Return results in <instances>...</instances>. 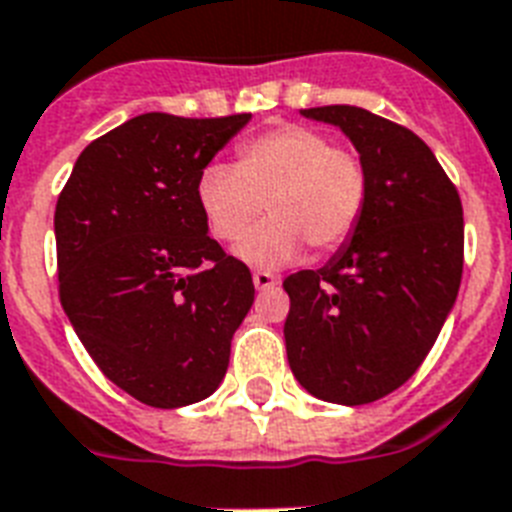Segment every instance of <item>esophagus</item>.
I'll return each mask as SVG.
<instances>
[{
  "label": "esophagus",
  "mask_w": 512,
  "mask_h": 512,
  "mask_svg": "<svg viewBox=\"0 0 512 512\" xmlns=\"http://www.w3.org/2000/svg\"><path fill=\"white\" fill-rule=\"evenodd\" d=\"M253 285L256 290H269L277 285V277L272 272H253Z\"/></svg>",
  "instance_id": "34e87169"
}]
</instances>
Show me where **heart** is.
I'll return each mask as SVG.
<instances>
[{
    "label": "heart",
    "mask_w": 512,
    "mask_h": 512,
    "mask_svg": "<svg viewBox=\"0 0 512 512\" xmlns=\"http://www.w3.org/2000/svg\"><path fill=\"white\" fill-rule=\"evenodd\" d=\"M198 206L219 240L232 243L260 213L270 219L245 234L235 256L256 269L296 261L304 243L333 251L357 230L367 203V171L325 134L282 126L243 142L237 166L208 163L195 187Z\"/></svg>",
    "instance_id": "obj_1"
}]
</instances>
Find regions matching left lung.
<instances>
[{"label":"left lung","mask_w":512,"mask_h":512,"mask_svg":"<svg viewBox=\"0 0 512 512\" xmlns=\"http://www.w3.org/2000/svg\"><path fill=\"white\" fill-rule=\"evenodd\" d=\"M301 116L349 137L367 171V203L325 267L282 282L288 365L312 396L357 407L407 383L439 338L463 277V206L410 129L354 105Z\"/></svg>","instance_id":"left-lung-1"}]
</instances>
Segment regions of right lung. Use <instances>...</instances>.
Returning <instances> with one entry per match:
<instances>
[{"label": "right lung", "instance_id": "1", "mask_svg": "<svg viewBox=\"0 0 512 512\" xmlns=\"http://www.w3.org/2000/svg\"><path fill=\"white\" fill-rule=\"evenodd\" d=\"M248 121L129 118L84 147L57 198L60 304L105 378L150 407L214 394L253 306L251 272L208 237L195 198Z\"/></svg>", "mask_w": 512, "mask_h": 512}]
</instances>
